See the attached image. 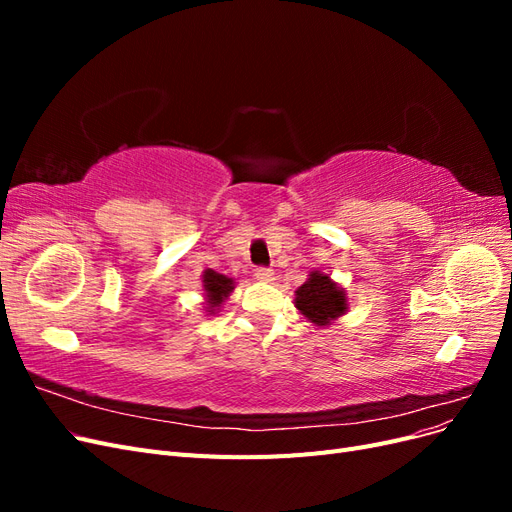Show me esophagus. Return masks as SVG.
I'll return each instance as SVG.
<instances>
[{
	"label": "esophagus",
	"instance_id": "obj_1",
	"mask_svg": "<svg viewBox=\"0 0 512 512\" xmlns=\"http://www.w3.org/2000/svg\"><path fill=\"white\" fill-rule=\"evenodd\" d=\"M256 280L262 282V284H271L275 280V273L271 269H267V267H258L256 269Z\"/></svg>",
	"mask_w": 512,
	"mask_h": 512
}]
</instances>
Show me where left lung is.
Returning <instances> with one entry per match:
<instances>
[{"instance_id":"1","label":"left lung","mask_w":512,"mask_h":512,"mask_svg":"<svg viewBox=\"0 0 512 512\" xmlns=\"http://www.w3.org/2000/svg\"><path fill=\"white\" fill-rule=\"evenodd\" d=\"M294 307L314 327H329L348 312L346 290L331 280L329 273L312 271L307 282L294 292Z\"/></svg>"}]
</instances>
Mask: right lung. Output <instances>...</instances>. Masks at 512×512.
I'll return each instance as SVG.
<instances>
[{
	"label": "right lung",
	"instance_id": "add662e5",
	"mask_svg": "<svg viewBox=\"0 0 512 512\" xmlns=\"http://www.w3.org/2000/svg\"><path fill=\"white\" fill-rule=\"evenodd\" d=\"M235 290V280L228 275H222L213 269L203 271V292H205V312L211 316L220 312L222 303L230 297V292Z\"/></svg>",
	"mask_w": 512,
	"mask_h": 512
}]
</instances>
